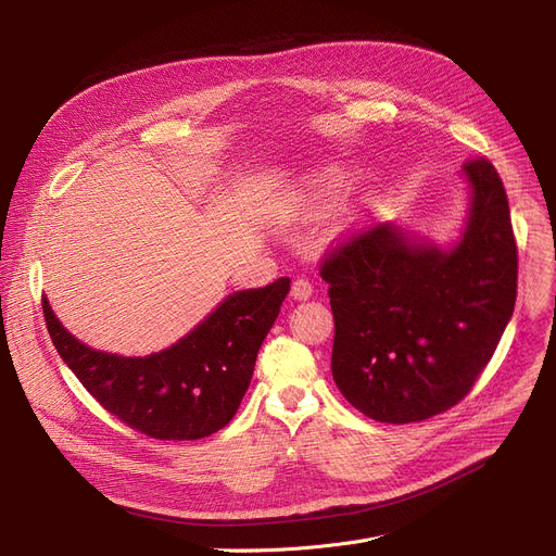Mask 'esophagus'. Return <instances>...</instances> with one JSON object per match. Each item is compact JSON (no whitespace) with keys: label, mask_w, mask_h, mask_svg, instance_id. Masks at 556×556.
<instances>
[{"label":"esophagus","mask_w":556,"mask_h":556,"mask_svg":"<svg viewBox=\"0 0 556 556\" xmlns=\"http://www.w3.org/2000/svg\"><path fill=\"white\" fill-rule=\"evenodd\" d=\"M290 295H293L295 300H308L313 295V286L306 277H298L293 281V288H290Z\"/></svg>","instance_id":"esophagus-1"}]
</instances>
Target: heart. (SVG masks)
<instances>
[{
    "label": "heart",
    "mask_w": 556,
    "mask_h": 556,
    "mask_svg": "<svg viewBox=\"0 0 556 556\" xmlns=\"http://www.w3.org/2000/svg\"><path fill=\"white\" fill-rule=\"evenodd\" d=\"M317 185H319V189H317V198L323 200L325 195H329V193H333L336 191V187H340V178L336 173H329V175H325V178H319L317 180ZM319 210V207H317Z\"/></svg>",
    "instance_id": "heart-1"
}]
</instances>
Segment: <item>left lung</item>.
Listing matches in <instances>:
<instances>
[{
  "mask_svg": "<svg viewBox=\"0 0 556 556\" xmlns=\"http://www.w3.org/2000/svg\"><path fill=\"white\" fill-rule=\"evenodd\" d=\"M462 170L473 202L451 252L376 225L319 261L336 323L333 381L369 419L410 424L451 410L514 313L518 248L503 180L486 157H469Z\"/></svg>",
  "mask_w": 556,
  "mask_h": 556,
  "instance_id": "obj_1",
  "label": "left lung"
}]
</instances>
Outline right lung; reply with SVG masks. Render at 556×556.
Wrapping results in <instances>:
<instances>
[{
  "instance_id": "1",
  "label": "right lung",
  "mask_w": 556,
  "mask_h": 556,
  "mask_svg": "<svg viewBox=\"0 0 556 556\" xmlns=\"http://www.w3.org/2000/svg\"><path fill=\"white\" fill-rule=\"evenodd\" d=\"M290 290L281 277L229 295L187 338L146 358L103 354L78 342L42 300L58 354L110 415L155 440H202L237 415L263 338Z\"/></svg>"
}]
</instances>
